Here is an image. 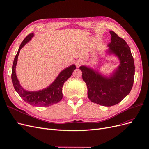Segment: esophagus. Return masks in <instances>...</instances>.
Segmentation results:
<instances>
[{
  "mask_svg": "<svg viewBox=\"0 0 149 149\" xmlns=\"http://www.w3.org/2000/svg\"><path fill=\"white\" fill-rule=\"evenodd\" d=\"M82 63H83V62H82V61H80V60L76 61V62H75V64H76L77 67H79L80 66V65H81Z\"/></svg>",
  "mask_w": 149,
  "mask_h": 149,
  "instance_id": "1",
  "label": "esophagus"
}]
</instances>
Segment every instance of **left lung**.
I'll return each mask as SVG.
<instances>
[{"instance_id":"obj_1","label":"left lung","mask_w":149,"mask_h":149,"mask_svg":"<svg viewBox=\"0 0 149 149\" xmlns=\"http://www.w3.org/2000/svg\"><path fill=\"white\" fill-rule=\"evenodd\" d=\"M108 46L109 54L120 60V65L109 77L101 74L86 66H81L82 79L87 87V95L92 102L104 106L119 103L132 90L134 78V63L130 49L123 38L112 31Z\"/></svg>"}]
</instances>
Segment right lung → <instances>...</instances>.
<instances>
[{"instance_id": "add662e5", "label": "right lung", "mask_w": 149, "mask_h": 149, "mask_svg": "<svg viewBox=\"0 0 149 149\" xmlns=\"http://www.w3.org/2000/svg\"><path fill=\"white\" fill-rule=\"evenodd\" d=\"M34 34L31 33L24 39L21 43L18 51L15 57L12 71H11V80L15 91L19 95L21 98L29 104L35 106L46 107L58 103L63 97L62 87L64 83L72 74L73 71L76 69L75 65H72L68 68L64 69L59 73L57 78L51 85L46 88L38 91L31 92L26 91L19 84L16 74V67L17 58L22 47L32 39Z\"/></svg>"}]
</instances>
